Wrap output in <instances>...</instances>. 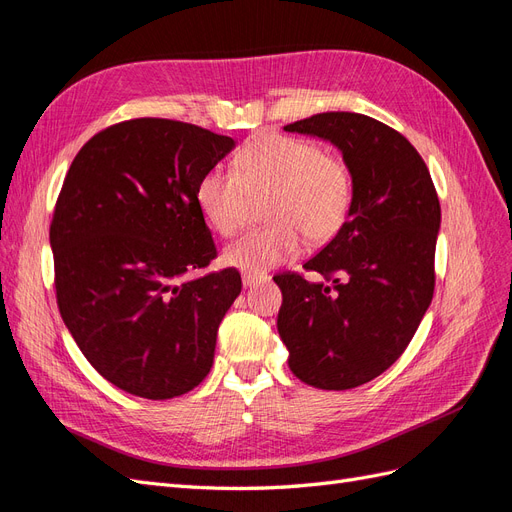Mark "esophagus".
<instances>
[{"mask_svg":"<svg viewBox=\"0 0 512 512\" xmlns=\"http://www.w3.org/2000/svg\"><path fill=\"white\" fill-rule=\"evenodd\" d=\"M269 280L267 273H243V286L254 288L258 284H265Z\"/></svg>","mask_w":512,"mask_h":512,"instance_id":"obj_1","label":"esophagus"}]
</instances>
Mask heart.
Here are the masks:
<instances>
[{
	"label": "heart",
	"mask_w": 512,
	"mask_h": 512,
	"mask_svg": "<svg viewBox=\"0 0 512 512\" xmlns=\"http://www.w3.org/2000/svg\"><path fill=\"white\" fill-rule=\"evenodd\" d=\"M265 228L247 232L226 250V262L250 273L284 265L299 254L303 237L331 241L352 209V173L344 158L305 138L262 134L235 156V173L209 168L196 183L205 222L232 237L243 226L250 196H265Z\"/></svg>",
	"instance_id": "1"
}]
</instances>
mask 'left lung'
Wrapping results in <instances>:
<instances>
[{
	"mask_svg": "<svg viewBox=\"0 0 512 512\" xmlns=\"http://www.w3.org/2000/svg\"><path fill=\"white\" fill-rule=\"evenodd\" d=\"M286 132L331 141L352 173L346 224L303 269L275 275L277 331L290 371L309 386L346 391L389 369L414 337L436 286L440 200L404 134L359 113H318Z\"/></svg>",
	"mask_w": 512,
	"mask_h": 512,
	"instance_id": "1",
	"label": "left lung"
}]
</instances>
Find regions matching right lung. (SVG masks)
<instances>
[{"label": "right lung", "instance_id": "right-lung-1", "mask_svg": "<svg viewBox=\"0 0 512 512\" xmlns=\"http://www.w3.org/2000/svg\"><path fill=\"white\" fill-rule=\"evenodd\" d=\"M235 147L194 123L141 117L108 126L76 153L51 220L55 297L76 346L102 378L145 399L192 391L239 297L196 183Z\"/></svg>", "mask_w": 512, "mask_h": 512}]
</instances>
